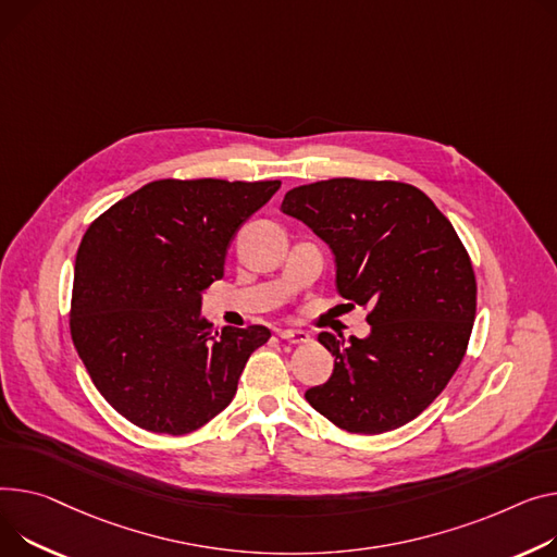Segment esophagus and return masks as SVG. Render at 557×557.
Instances as JSON below:
<instances>
[{"label":"esophagus","instance_id":"1","mask_svg":"<svg viewBox=\"0 0 557 557\" xmlns=\"http://www.w3.org/2000/svg\"><path fill=\"white\" fill-rule=\"evenodd\" d=\"M280 338L290 343V345H305V343L311 341V333L302 331V329H282Z\"/></svg>","mask_w":557,"mask_h":557}]
</instances>
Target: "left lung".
<instances>
[{
    "mask_svg": "<svg viewBox=\"0 0 557 557\" xmlns=\"http://www.w3.org/2000/svg\"><path fill=\"white\" fill-rule=\"evenodd\" d=\"M336 257V288L372 307L367 338L322 331L333 360L313 410L354 434H383L417 419L466 356L476 311L468 250L428 195L410 183L329 178L284 195Z\"/></svg>",
    "mask_w": 557,
    "mask_h": 557,
    "instance_id": "obj_1",
    "label": "left lung"
}]
</instances>
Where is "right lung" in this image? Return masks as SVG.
I'll list each match as a JSON object with an SVG mask.
<instances>
[{
    "label": "right lung",
    "instance_id": "add662e5",
    "mask_svg": "<svg viewBox=\"0 0 557 557\" xmlns=\"http://www.w3.org/2000/svg\"><path fill=\"white\" fill-rule=\"evenodd\" d=\"M280 181L161 178L87 228L73 271L71 338L96 389L134 425L188 434L226 410L250 354L271 331H221L201 293L224 277L244 221Z\"/></svg>",
    "mask_w": 557,
    "mask_h": 557
}]
</instances>
